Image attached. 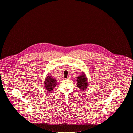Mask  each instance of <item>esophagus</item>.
Returning <instances> with one entry per match:
<instances>
[{
  "label": "esophagus",
  "mask_w": 133,
  "mask_h": 133,
  "mask_svg": "<svg viewBox=\"0 0 133 133\" xmlns=\"http://www.w3.org/2000/svg\"><path fill=\"white\" fill-rule=\"evenodd\" d=\"M70 78V76H68V77L66 78V79H68H68H69Z\"/></svg>",
  "instance_id": "esophagus-1"
}]
</instances>
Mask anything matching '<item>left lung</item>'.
<instances>
[{
  "label": "left lung",
  "mask_w": 133,
  "mask_h": 133,
  "mask_svg": "<svg viewBox=\"0 0 133 133\" xmlns=\"http://www.w3.org/2000/svg\"><path fill=\"white\" fill-rule=\"evenodd\" d=\"M77 87L79 88L84 91L87 88V86H88L87 78L84 73L82 75L77 77Z\"/></svg>",
  "instance_id": "1"
}]
</instances>
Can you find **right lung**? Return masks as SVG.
<instances>
[{
    "label": "right lung",
    "instance_id": "add662e5",
    "mask_svg": "<svg viewBox=\"0 0 133 133\" xmlns=\"http://www.w3.org/2000/svg\"><path fill=\"white\" fill-rule=\"evenodd\" d=\"M45 80V87L48 92H50L57 85V81L53 77H51L49 75H47Z\"/></svg>",
    "mask_w": 133,
    "mask_h": 133
}]
</instances>
